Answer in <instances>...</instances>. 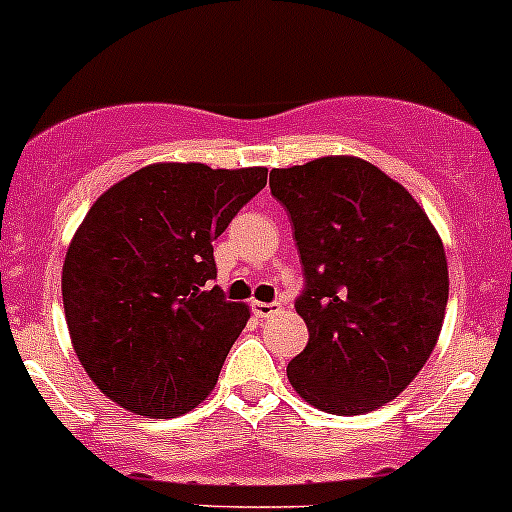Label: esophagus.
Here are the masks:
<instances>
[{"label": "esophagus", "instance_id": "1", "mask_svg": "<svg viewBox=\"0 0 512 512\" xmlns=\"http://www.w3.org/2000/svg\"><path fill=\"white\" fill-rule=\"evenodd\" d=\"M251 309H253V314H256V317L266 320V317H271V314L279 312V304H274V302H253Z\"/></svg>", "mask_w": 512, "mask_h": 512}]
</instances>
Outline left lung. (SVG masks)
I'll return each instance as SVG.
<instances>
[{
	"label": "left lung",
	"instance_id": "obj_1",
	"mask_svg": "<svg viewBox=\"0 0 512 512\" xmlns=\"http://www.w3.org/2000/svg\"><path fill=\"white\" fill-rule=\"evenodd\" d=\"M292 218L307 287V348L287 365L314 409L358 416L414 381L442 332L447 253L411 192L348 154L271 170Z\"/></svg>",
	"mask_w": 512,
	"mask_h": 512
}]
</instances>
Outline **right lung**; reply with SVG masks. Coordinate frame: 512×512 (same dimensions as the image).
I'll list each match as a JSON object with an SVG mask.
<instances>
[{
	"label": "right lung",
	"instance_id": "1",
	"mask_svg": "<svg viewBox=\"0 0 512 512\" xmlns=\"http://www.w3.org/2000/svg\"><path fill=\"white\" fill-rule=\"evenodd\" d=\"M266 172L147 164L78 225L63 264L65 322L88 378L121 409L175 419L215 388L251 309L208 289L213 241Z\"/></svg>",
	"mask_w": 512,
	"mask_h": 512
}]
</instances>
